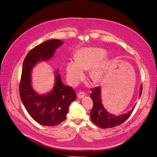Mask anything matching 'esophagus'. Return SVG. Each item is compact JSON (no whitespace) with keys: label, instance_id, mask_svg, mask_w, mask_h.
I'll use <instances>...</instances> for the list:
<instances>
[{"label":"esophagus","instance_id":"1","mask_svg":"<svg viewBox=\"0 0 157 157\" xmlns=\"http://www.w3.org/2000/svg\"><path fill=\"white\" fill-rule=\"evenodd\" d=\"M85 93H83V92H79V93H78L77 94V96H78V97L79 98H83V97H85Z\"/></svg>","mask_w":157,"mask_h":157}]
</instances>
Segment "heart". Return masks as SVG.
I'll use <instances>...</instances> for the list:
<instances>
[{
    "label": "heart",
    "mask_w": 157,
    "mask_h": 157,
    "mask_svg": "<svg viewBox=\"0 0 157 157\" xmlns=\"http://www.w3.org/2000/svg\"><path fill=\"white\" fill-rule=\"evenodd\" d=\"M105 53L97 48H82L77 52L75 59L70 60L66 66V76L68 82L73 86L78 85L85 78L84 70L90 69V76L95 82L104 77L106 63Z\"/></svg>",
    "instance_id": "b5f03b06"
}]
</instances>
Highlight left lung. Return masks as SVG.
Wrapping results in <instances>:
<instances>
[{
  "label": "left lung",
  "instance_id": "8db88e82",
  "mask_svg": "<svg viewBox=\"0 0 157 157\" xmlns=\"http://www.w3.org/2000/svg\"><path fill=\"white\" fill-rule=\"evenodd\" d=\"M100 90V87H96L91 89L92 93L90 95V98L93 101V107L90 114L93 123L102 128H113L123 123L132 114L136 105H134L132 110L129 111L127 113L119 115L118 116L111 114L106 111L102 104ZM141 92H142V85L140 87V97Z\"/></svg>",
  "mask_w": 157,
  "mask_h": 157
}]
</instances>
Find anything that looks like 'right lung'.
<instances>
[{"label":"right lung","mask_w":157,"mask_h":157,"mask_svg":"<svg viewBox=\"0 0 157 157\" xmlns=\"http://www.w3.org/2000/svg\"><path fill=\"white\" fill-rule=\"evenodd\" d=\"M63 42L60 40H49L30 51L25 57L22 68L19 94L29 114L36 122L44 126H55L65 119L69 106L76 98L74 90L63 84L60 75L55 74V83L51 92L38 94L31 85V72L36 64L51 59L55 50Z\"/></svg>","instance_id":"add662e5"}]
</instances>
